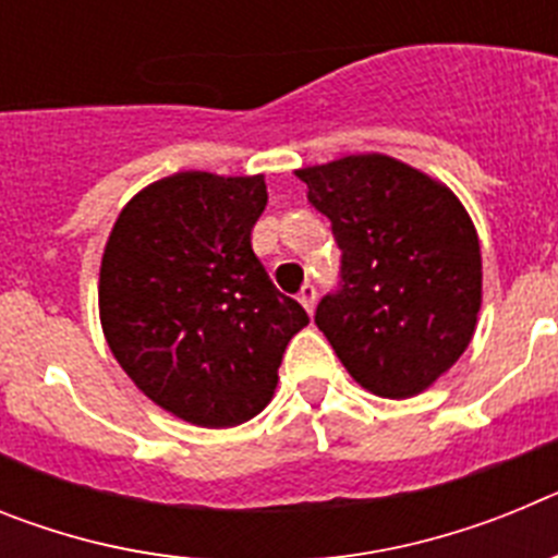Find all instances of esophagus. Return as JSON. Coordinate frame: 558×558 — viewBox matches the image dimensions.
I'll return each mask as SVG.
<instances>
[{
  "mask_svg": "<svg viewBox=\"0 0 558 558\" xmlns=\"http://www.w3.org/2000/svg\"><path fill=\"white\" fill-rule=\"evenodd\" d=\"M315 299H318V293H315L313 284H304L302 293H299V302H302V307L307 310L310 315H313V310H315Z\"/></svg>",
  "mask_w": 558,
  "mask_h": 558,
  "instance_id": "obj_1",
  "label": "esophagus"
}]
</instances>
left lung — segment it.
Returning <instances> with one entry per match:
<instances>
[{"label": "left lung", "mask_w": 558, "mask_h": 558, "mask_svg": "<svg viewBox=\"0 0 558 558\" xmlns=\"http://www.w3.org/2000/svg\"><path fill=\"white\" fill-rule=\"evenodd\" d=\"M340 248L338 290L315 324L366 391L408 399L470 347L481 243L450 186L383 153L295 170Z\"/></svg>", "instance_id": "1"}]
</instances>
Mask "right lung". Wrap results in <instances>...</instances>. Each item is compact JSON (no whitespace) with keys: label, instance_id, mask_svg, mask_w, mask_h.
<instances>
[{"label":"right lung","instance_id":"obj_1","mask_svg":"<svg viewBox=\"0 0 558 558\" xmlns=\"http://www.w3.org/2000/svg\"><path fill=\"white\" fill-rule=\"evenodd\" d=\"M263 175L175 172L136 192L108 234L100 324L147 399L198 427L263 411L290 338L310 324L251 248Z\"/></svg>","mask_w":558,"mask_h":558}]
</instances>
